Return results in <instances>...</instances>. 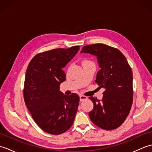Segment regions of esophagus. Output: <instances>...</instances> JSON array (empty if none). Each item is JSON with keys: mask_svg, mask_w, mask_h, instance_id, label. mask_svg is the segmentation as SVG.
Returning <instances> with one entry per match:
<instances>
[{"mask_svg": "<svg viewBox=\"0 0 152 152\" xmlns=\"http://www.w3.org/2000/svg\"><path fill=\"white\" fill-rule=\"evenodd\" d=\"M88 99V97H87V96H83V95H80V101H84V100H86V99Z\"/></svg>", "mask_w": 152, "mask_h": 152, "instance_id": "esophagus-1", "label": "esophagus"}]
</instances>
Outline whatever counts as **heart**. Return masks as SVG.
I'll list each match as a JSON object with an SVG mask.
<instances>
[{
  "mask_svg": "<svg viewBox=\"0 0 152 152\" xmlns=\"http://www.w3.org/2000/svg\"><path fill=\"white\" fill-rule=\"evenodd\" d=\"M91 63V61H88V60H84V61H83L82 64H83V65H84V64H88V63Z\"/></svg>",
  "mask_w": 152,
  "mask_h": 152,
  "instance_id": "obj_1",
  "label": "heart"
}]
</instances>
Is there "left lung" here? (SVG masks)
<instances>
[{
  "label": "left lung",
  "instance_id": "8db88e82",
  "mask_svg": "<svg viewBox=\"0 0 152 152\" xmlns=\"http://www.w3.org/2000/svg\"><path fill=\"white\" fill-rule=\"evenodd\" d=\"M81 53L96 57L100 70L95 82L103 88L102 100L93 96V108L89 112L93 124L105 130L119 127L127 118L133 104V72L120 51L103 44L83 47Z\"/></svg>",
  "mask_w": 152,
  "mask_h": 152
}]
</instances>
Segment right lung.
Wrapping results in <instances>:
<instances>
[{
	"label": "right lung",
	"instance_id": "1",
	"mask_svg": "<svg viewBox=\"0 0 152 152\" xmlns=\"http://www.w3.org/2000/svg\"><path fill=\"white\" fill-rule=\"evenodd\" d=\"M79 48L45 51L35 56L28 64L23 90L25 105L36 124L48 133L60 134L73 124L80 97L76 93L64 95L59 86L66 80L63 69Z\"/></svg>",
	"mask_w": 152,
	"mask_h": 152
}]
</instances>
